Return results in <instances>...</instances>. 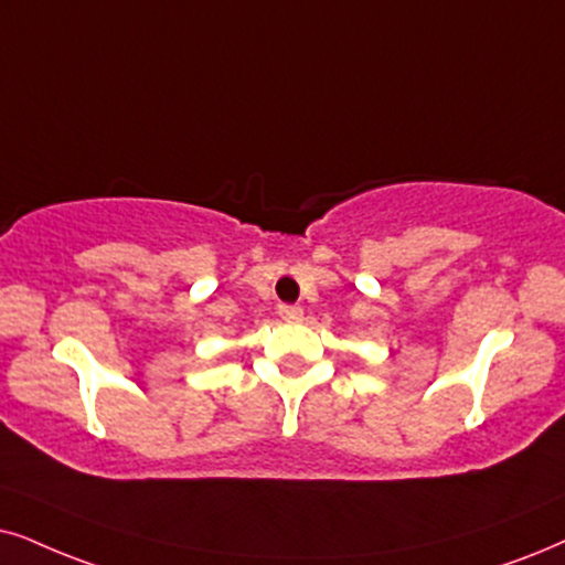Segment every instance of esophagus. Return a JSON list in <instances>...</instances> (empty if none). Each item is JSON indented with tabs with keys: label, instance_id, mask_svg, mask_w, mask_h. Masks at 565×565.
<instances>
[{
	"label": "esophagus",
	"instance_id": "34e87169",
	"mask_svg": "<svg viewBox=\"0 0 565 565\" xmlns=\"http://www.w3.org/2000/svg\"><path fill=\"white\" fill-rule=\"evenodd\" d=\"M278 316H281L284 320H289V323H297V320H302V307H297V305H281L278 307Z\"/></svg>",
	"mask_w": 565,
	"mask_h": 565
}]
</instances>
